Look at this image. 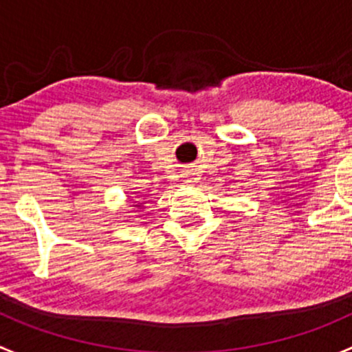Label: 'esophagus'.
<instances>
[{
    "label": "esophagus",
    "mask_w": 352,
    "mask_h": 352,
    "mask_svg": "<svg viewBox=\"0 0 352 352\" xmlns=\"http://www.w3.org/2000/svg\"><path fill=\"white\" fill-rule=\"evenodd\" d=\"M187 179H190V177H187ZM187 182H194V180H187Z\"/></svg>",
    "instance_id": "esophagus-1"
}]
</instances>
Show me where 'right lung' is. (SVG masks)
<instances>
[{
    "label": "right lung",
    "instance_id": "add662e5",
    "mask_svg": "<svg viewBox=\"0 0 352 352\" xmlns=\"http://www.w3.org/2000/svg\"><path fill=\"white\" fill-rule=\"evenodd\" d=\"M141 204H142V203H135L134 208H141Z\"/></svg>",
    "mask_w": 352,
    "mask_h": 352
}]
</instances>
